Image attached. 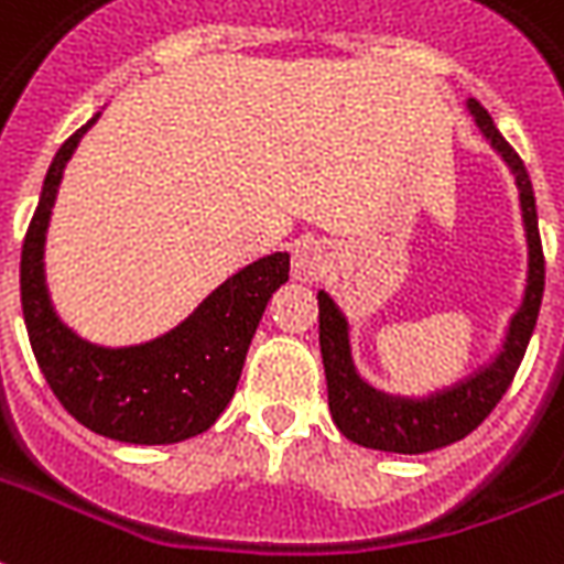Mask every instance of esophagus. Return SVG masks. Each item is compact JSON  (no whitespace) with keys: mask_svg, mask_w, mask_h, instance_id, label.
I'll return each mask as SVG.
<instances>
[{"mask_svg":"<svg viewBox=\"0 0 564 564\" xmlns=\"http://www.w3.org/2000/svg\"><path fill=\"white\" fill-rule=\"evenodd\" d=\"M328 269V250L319 241H302L293 253V274L295 281L314 283L319 281Z\"/></svg>","mask_w":564,"mask_h":564,"instance_id":"34e87169","label":"esophagus"}]
</instances>
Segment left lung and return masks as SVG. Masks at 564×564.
Segmentation results:
<instances>
[{"label": "left lung", "mask_w": 564, "mask_h": 564, "mask_svg": "<svg viewBox=\"0 0 564 564\" xmlns=\"http://www.w3.org/2000/svg\"><path fill=\"white\" fill-rule=\"evenodd\" d=\"M469 112L484 131V137L494 143L502 154L511 173L517 176L520 187V208H523V224H527L529 239V281L527 299L511 319L508 340L496 361L473 379H466L457 388H448L436 398L427 400H403L379 394L373 388L361 382V377L349 358V340H346V319L337 311V304L325 293H319V349H323L325 382H328V406L332 419L340 427L346 440L365 448L394 454H424L445 448L452 442L469 436L481 424L502 394L511 386L517 367L527 356L529 337L535 332L538 307L544 295V250H541V232H538V212L532 182H529L527 164L520 154L508 145L502 133L496 131L490 112L481 104L469 98Z\"/></svg>", "instance_id": "left-lung-1"}]
</instances>
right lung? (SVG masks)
<instances>
[{"mask_svg": "<svg viewBox=\"0 0 564 564\" xmlns=\"http://www.w3.org/2000/svg\"><path fill=\"white\" fill-rule=\"evenodd\" d=\"M98 119V116H95ZM59 145L20 253V302L41 373L83 427L133 445H170L208 431L236 394L250 337L271 293L290 278V253H271L220 283L197 314L152 344L104 349L53 314L44 286V232L62 170L89 124Z\"/></svg>", "mask_w": 564, "mask_h": 564, "instance_id": "1", "label": "right lung"}]
</instances>
